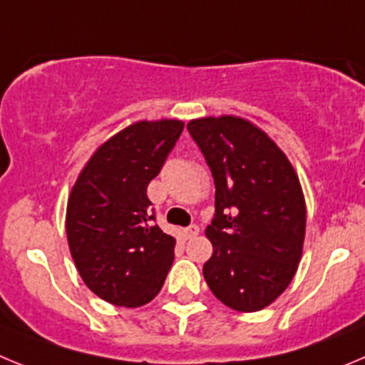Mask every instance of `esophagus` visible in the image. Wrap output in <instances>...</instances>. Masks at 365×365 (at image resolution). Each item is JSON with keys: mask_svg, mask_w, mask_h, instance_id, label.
Listing matches in <instances>:
<instances>
[{"mask_svg": "<svg viewBox=\"0 0 365 365\" xmlns=\"http://www.w3.org/2000/svg\"><path fill=\"white\" fill-rule=\"evenodd\" d=\"M198 232H200L198 225H189V227L183 229L182 235H183V238H185V240H192V238H196V236H198Z\"/></svg>", "mask_w": 365, "mask_h": 365, "instance_id": "obj_1", "label": "esophagus"}]
</instances>
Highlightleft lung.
Wrapping results in <instances>:
<instances>
[{"label":"left lung","mask_w":365,"mask_h":365,"mask_svg":"<svg viewBox=\"0 0 365 365\" xmlns=\"http://www.w3.org/2000/svg\"><path fill=\"white\" fill-rule=\"evenodd\" d=\"M215 180L207 285L222 304L252 313L293 280L305 236V202L293 165L271 138L236 116L187 123Z\"/></svg>","instance_id":"obj_1"}]
</instances>
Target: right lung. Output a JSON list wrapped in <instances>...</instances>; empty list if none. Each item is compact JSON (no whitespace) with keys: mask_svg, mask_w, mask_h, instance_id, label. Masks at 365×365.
Listing matches in <instances>:
<instances>
[{"mask_svg":"<svg viewBox=\"0 0 365 365\" xmlns=\"http://www.w3.org/2000/svg\"><path fill=\"white\" fill-rule=\"evenodd\" d=\"M178 120L138 121L105 142L81 170L67 205L78 272L105 302L140 307L160 293L176 240L156 222L147 185L182 136Z\"/></svg>","mask_w":365,"mask_h":365,"instance_id":"add662e5","label":"right lung"}]
</instances>
